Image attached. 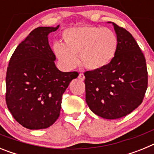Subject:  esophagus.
<instances>
[{"label": "esophagus", "instance_id": "obj_1", "mask_svg": "<svg viewBox=\"0 0 154 154\" xmlns=\"http://www.w3.org/2000/svg\"><path fill=\"white\" fill-rule=\"evenodd\" d=\"M79 79L80 80H82V81H83V80L85 79V75H84L83 73H80V74L79 75Z\"/></svg>", "mask_w": 154, "mask_h": 154}]
</instances>
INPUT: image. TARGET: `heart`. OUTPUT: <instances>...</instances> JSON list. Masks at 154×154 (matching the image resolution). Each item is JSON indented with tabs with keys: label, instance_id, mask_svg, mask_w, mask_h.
Masks as SVG:
<instances>
[{
	"label": "heart",
	"instance_id": "b5f03b06",
	"mask_svg": "<svg viewBox=\"0 0 154 154\" xmlns=\"http://www.w3.org/2000/svg\"><path fill=\"white\" fill-rule=\"evenodd\" d=\"M63 44L55 42L54 54L64 69L70 70L79 64L91 70L106 67L112 62L118 48V38L109 28L95 25L66 29L62 35Z\"/></svg>",
	"mask_w": 154,
	"mask_h": 154
}]
</instances>
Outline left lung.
<instances>
[{"label":"left lung","instance_id":"left-lung-1","mask_svg":"<svg viewBox=\"0 0 154 154\" xmlns=\"http://www.w3.org/2000/svg\"><path fill=\"white\" fill-rule=\"evenodd\" d=\"M118 48L109 65L85 75V101L95 114L107 119L130 114L142 103L148 84L146 59L131 34L112 22Z\"/></svg>","mask_w":154,"mask_h":154}]
</instances>
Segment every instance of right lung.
<instances>
[{
  "instance_id": "1",
  "label": "right lung",
  "mask_w": 154,
  "mask_h": 154,
  "mask_svg": "<svg viewBox=\"0 0 154 154\" xmlns=\"http://www.w3.org/2000/svg\"><path fill=\"white\" fill-rule=\"evenodd\" d=\"M59 25L38 27L16 48L6 75V103L13 117L30 130L49 127L59 116L62 97L77 72L55 66L48 34Z\"/></svg>"
}]
</instances>
